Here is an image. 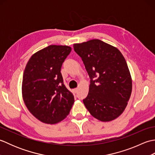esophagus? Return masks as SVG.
Here are the masks:
<instances>
[{
	"mask_svg": "<svg viewBox=\"0 0 155 155\" xmlns=\"http://www.w3.org/2000/svg\"><path fill=\"white\" fill-rule=\"evenodd\" d=\"M77 91H78V88H74V93H77Z\"/></svg>",
	"mask_w": 155,
	"mask_h": 155,
	"instance_id": "34e87169",
	"label": "esophagus"
}]
</instances>
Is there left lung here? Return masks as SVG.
<instances>
[{
	"mask_svg": "<svg viewBox=\"0 0 155 155\" xmlns=\"http://www.w3.org/2000/svg\"><path fill=\"white\" fill-rule=\"evenodd\" d=\"M90 77L83 103L92 116L110 121L123 113L132 92V79L121 52L98 39L74 44Z\"/></svg>",
	"mask_w": 155,
	"mask_h": 155,
	"instance_id": "1",
	"label": "left lung"
}]
</instances>
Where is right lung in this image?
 Segmentation results:
<instances>
[{"mask_svg":"<svg viewBox=\"0 0 155 155\" xmlns=\"http://www.w3.org/2000/svg\"><path fill=\"white\" fill-rule=\"evenodd\" d=\"M71 51L68 46L50 45L32 55L25 67L23 100L31 114L42 123H59L74 103V95L65 87L61 72Z\"/></svg>","mask_w":155,"mask_h":155,"instance_id":"1","label":"right lung"}]
</instances>
